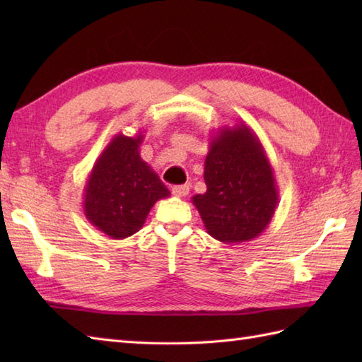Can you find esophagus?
I'll list each match as a JSON object with an SVG mask.
<instances>
[{
  "instance_id": "obj_1",
  "label": "esophagus",
  "mask_w": 362,
  "mask_h": 362,
  "mask_svg": "<svg viewBox=\"0 0 362 362\" xmlns=\"http://www.w3.org/2000/svg\"><path fill=\"white\" fill-rule=\"evenodd\" d=\"M188 193H189V185H188V183H185V185L173 187V194L175 197H185Z\"/></svg>"
}]
</instances>
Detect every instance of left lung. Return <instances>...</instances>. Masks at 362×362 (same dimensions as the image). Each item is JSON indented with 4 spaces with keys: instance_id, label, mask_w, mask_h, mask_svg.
Wrapping results in <instances>:
<instances>
[{
    "instance_id": "left-lung-1",
    "label": "left lung",
    "mask_w": 362,
    "mask_h": 362,
    "mask_svg": "<svg viewBox=\"0 0 362 362\" xmlns=\"http://www.w3.org/2000/svg\"><path fill=\"white\" fill-rule=\"evenodd\" d=\"M204 180L206 191L191 202L214 240L252 241L271 224L279 204L274 169L259 138L245 122L221 127L211 138Z\"/></svg>"
}]
</instances>
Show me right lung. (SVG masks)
I'll use <instances>...</instances> for the list:
<instances>
[{"instance_id":"right-lung-1","label":"right lung","mask_w":362,"mask_h":362,"mask_svg":"<svg viewBox=\"0 0 362 362\" xmlns=\"http://www.w3.org/2000/svg\"><path fill=\"white\" fill-rule=\"evenodd\" d=\"M143 138L141 132L115 135L96 158L83 188L86 218L112 240L136 233L153 204L171 194L141 158Z\"/></svg>"}]
</instances>
